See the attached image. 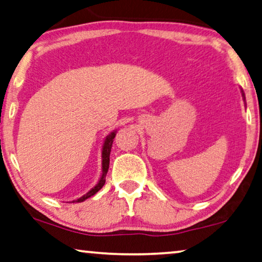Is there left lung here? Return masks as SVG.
Masks as SVG:
<instances>
[{
  "label": "left lung",
  "instance_id": "left-lung-1",
  "mask_svg": "<svg viewBox=\"0 0 262 262\" xmlns=\"http://www.w3.org/2000/svg\"><path fill=\"white\" fill-rule=\"evenodd\" d=\"M241 93H243V97H244V101H246V97H245V93H244V91H243V89H241Z\"/></svg>",
  "mask_w": 262,
  "mask_h": 262
}]
</instances>
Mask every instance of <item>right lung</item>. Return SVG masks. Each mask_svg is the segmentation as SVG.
<instances>
[{"label":"right lung","instance_id":"obj_1","mask_svg":"<svg viewBox=\"0 0 262 262\" xmlns=\"http://www.w3.org/2000/svg\"><path fill=\"white\" fill-rule=\"evenodd\" d=\"M115 135H116V130H113L112 133H109V134L106 136V139H104V141H103L102 155H101V156H102V174H101V178H100L99 182H97L95 187H93V188L89 190L87 194H84L83 196L77 199V200H74L73 202H82V201L87 200L88 198L93 196L94 194H96L103 187L104 182H106V175H107V171H108V168H109V156H111V150H112L113 141H114Z\"/></svg>","mask_w":262,"mask_h":262}]
</instances>
